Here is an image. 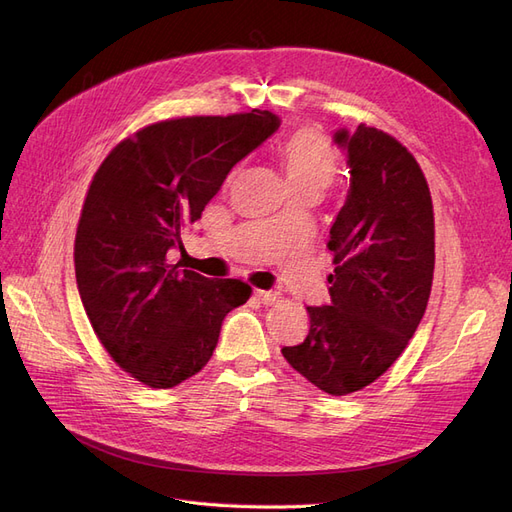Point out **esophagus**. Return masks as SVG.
I'll return each mask as SVG.
<instances>
[{
    "label": "esophagus",
    "instance_id": "esophagus-1",
    "mask_svg": "<svg viewBox=\"0 0 512 512\" xmlns=\"http://www.w3.org/2000/svg\"><path fill=\"white\" fill-rule=\"evenodd\" d=\"M254 294H256V297H258L262 303H265V305H271V303H275L277 299H280V294L271 292V290H256Z\"/></svg>",
    "mask_w": 512,
    "mask_h": 512
}]
</instances>
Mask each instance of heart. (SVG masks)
<instances>
[{"mask_svg": "<svg viewBox=\"0 0 512 512\" xmlns=\"http://www.w3.org/2000/svg\"><path fill=\"white\" fill-rule=\"evenodd\" d=\"M290 192L322 194L339 173V153L324 134L301 128L288 134L277 147Z\"/></svg>", "mask_w": 512, "mask_h": 512, "instance_id": "b5f03b06", "label": "heart"}]
</instances>
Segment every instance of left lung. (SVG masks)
<instances>
[{
    "mask_svg": "<svg viewBox=\"0 0 512 512\" xmlns=\"http://www.w3.org/2000/svg\"><path fill=\"white\" fill-rule=\"evenodd\" d=\"M350 192L331 226V305L307 307L309 331L284 359L329 395L365 389L406 350L436 265V226L421 166L397 138L361 123L335 132Z\"/></svg>",
    "mask_w": 512,
    "mask_h": 512,
    "instance_id": "1",
    "label": "left lung"
}]
</instances>
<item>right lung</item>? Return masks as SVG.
<instances>
[{"label":"right lung","mask_w":512,"mask_h":512,"mask_svg":"<svg viewBox=\"0 0 512 512\" xmlns=\"http://www.w3.org/2000/svg\"><path fill=\"white\" fill-rule=\"evenodd\" d=\"M280 128L254 108L151 123L108 153L85 196L74 239L76 284L111 359L151 389L203 369L222 320L250 299L241 280H209L170 265L230 168Z\"/></svg>","instance_id":"right-lung-1"}]
</instances>
